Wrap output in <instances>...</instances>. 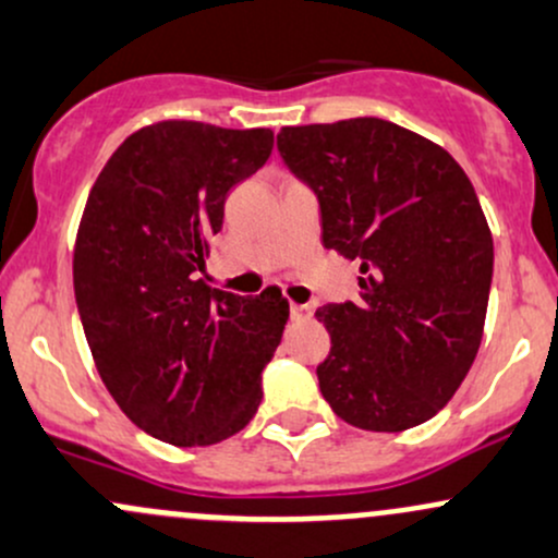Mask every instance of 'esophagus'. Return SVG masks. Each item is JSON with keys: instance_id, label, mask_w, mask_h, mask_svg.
<instances>
[{"instance_id": "1", "label": "esophagus", "mask_w": 558, "mask_h": 558, "mask_svg": "<svg viewBox=\"0 0 558 558\" xmlns=\"http://www.w3.org/2000/svg\"><path fill=\"white\" fill-rule=\"evenodd\" d=\"M310 315H313V310H310L307 304H294V302H291V318H294V320H307Z\"/></svg>"}]
</instances>
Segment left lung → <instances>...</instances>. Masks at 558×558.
<instances>
[{
	"label": "left lung",
	"instance_id": "obj_1",
	"mask_svg": "<svg viewBox=\"0 0 558 558\" xmlns=\"http://www.w3.org/2000/svg\"><path fill=\"white\" fill-rule=\"evenodd\" d=\"M280 157L320 201L324 245L361 262V302L315 310L337 417L398 433L441 412L476 361L492 232L444 146L379 117L283 128Z\"/></svg>",
	"mask_w": 558,
	"mask_h": 558
}]
</instances>
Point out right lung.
Here are the masks:
<instances>
[{
    "mask_svg": "<svg viewBox=\"0 0 558 558\" xmlns=\"http://www.w3.org/2000/svg\"><path fill=\"white\" fill-rule=\"evenodd\" d=\"M272 141L269 128L151 122L117 146L82 210L74 296L93 361L125 417L173 447L248 425L289 320L280 291L234 296L195 280L227 192Z\"/></svg>",
    "mask_w": 558,
    "mask_h": 558,
    "instance_id": "add662e5",
    "label": "right lung"
}]
</instances>
